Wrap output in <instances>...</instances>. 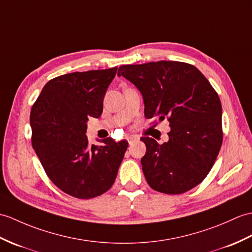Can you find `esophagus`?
<instances>
[{"label": "esophagus", "mask_w": 252, "mask_h": 252, "mask_svg": "<svg viewBox=\"0 0 252 252\" xmlns=\"http://www.w3.org/2000/svg\"><path fill=\"white\" fill-rule=\"evenodd\" d=\"M138 137L137 136H134V135H130V136H127V142H128V144L130 145H133L134 143H136V142H138Z\"/></svg>", "instance_id": "obj_1"}]
</instances>
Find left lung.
<instances>
[{
  "label": "left lung",
  "mask_w": 252,
  "mask_h": 252,
  "mask_svg": "<svg viewBox=\"0 0 252 252\" xmlns=\"http://www.w3.org/2000/svg\"><path fill=\"white\" fill-rule=\"evenodd\" d=\"M118 76L143 94L146 118L169 121L167 143L140 138L146 145L140 162L148 185L165 194H181L201 184L223 139L221 102L207 78L192 64L178 61L121 65Z\"/></svg>",
  "instance_id": "left-lung-1"
}]
</instances>
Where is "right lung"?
<instances>
[{
	"label": "right lung",
	"mask_w": 252,
	"mask_h": 252,
	"mask_svg": "<svg viewBox=\"0 0 252 252\" xmlns=\"http://www.w3.org/2000/svg\"><path fill=\"white\" fill-rule=\"evenodd\" d=\"M117 67L58 76L45 85L30 115L32 146L47 176L66 194L96 197L115 183L127 148L126 140L90 146L88 117L98 118Z\"/></svg>",
	"instance_id": "obj_1"
}]
</instances>
